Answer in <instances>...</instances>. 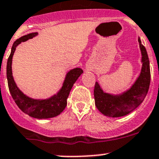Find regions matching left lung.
Listing matches in <instances>:
<instances>
[{"label": "left lung", "mask_w": 159, "mask_h": 159, "mask_svg": "<svg viewBox=\"0 0 159 159\" xmlns=\"http://www.w3.org/2000/svg\"><path fill=\"white\" fill-rule=\"evenodd\" d=\"M141 52L142 67L140 74L134 83L121 94H113L103 92L98 82L94 89V101L98 110L106 116L121 117L131 113L143 101L150 84L149 60L146 48L138 37Z\"/></svg>", "instance_id": "8db88e82"}]
</instances>
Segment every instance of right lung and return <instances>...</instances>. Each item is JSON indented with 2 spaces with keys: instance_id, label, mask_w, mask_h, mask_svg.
Returning a JSON list of instances; mask_svg holds the SVG:
<instances>
[{
  "instance_id": "obj_1",
  "label": "right lung",
  "mask_w": 159,
  "mask_h": 159,
  "mask_svg": "<svg viewBox=\"0 0 159 159\" xmlns=\"http://www.w3.org/2000/svg\"><path fill=\"white\" fill-rule=\"evenodd\" d=\"M38 33H31L17 39L12 46L11 53L7 64V78L8 87L14 101L19 108L25 114L36 119H49L56 117L62 113L67 106V99L73 85L77 80L83 70L80 67L72 69L67 73L61 88L56 94L46 99H34L25 94L18 88L12 76V56L18 45L29 39L36 37Z\"/></svg>"
}]
</instances>
